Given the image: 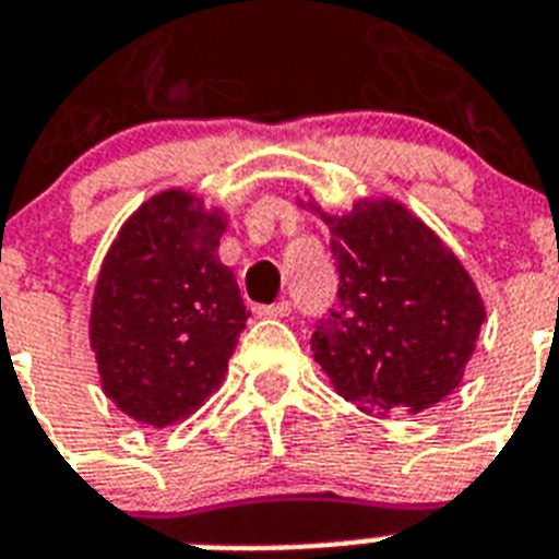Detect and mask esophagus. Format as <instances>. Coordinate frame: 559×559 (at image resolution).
Wrapping results in <instances>:
<instances>
[{
	"instance_id": "34e87169",
	"label": "esophagus",
	"mask_w": 559,
	"mask_h": 559,
	"mask_svg": "<svg viewBox=\"0 0 559 559\" xmlns=\"http://www.w3.org/2000/svg\"><path fill=\"white\" fill-rule=\"evenodd\" d=\"M293 312V301H275V304H258L255 316H270V319H287Z\"/></svg>"
}]
</instances>
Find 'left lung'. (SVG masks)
Masks as SVG:
<instances>
[{
  "label": "left lung",
  "mask_w": 559,
  "mask_h": 559,
  "mask_svg": "<svg viewBox=\"0 0 559 559\" xmlns=\"http://www.w3.org/2000/svg\"><path fill=\"white\" fill-rule=\"evenodd\" d=\"M330 226L338 289L312 324V356L365 411L419 413L462 382L485 321L451 249L393 201H361Z\"/></svg>",
  "instance_id": "1"
}]
</instances>
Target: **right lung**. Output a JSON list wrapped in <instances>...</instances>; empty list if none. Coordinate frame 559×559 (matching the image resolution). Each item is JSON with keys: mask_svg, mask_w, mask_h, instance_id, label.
Listing matches in <instances>:
<instances>
[{"mask_svg": "<svg viewBox=\"0 0 559 559\" xmlns=\"http://www.w3.org/2000/svg\"><path fill=\"white\" fill-rule=\"evenodd\" d=\"M226 229L186 192L154 194L129 217L99 270L91 347L106 396L131 419L166 428L224 382L249 310L217 261Z\"/></svg>", "mask_w": 559, "mask_h": 559, "instance_id": "obj_1", "label": "right lung"}]
</instances>
